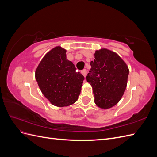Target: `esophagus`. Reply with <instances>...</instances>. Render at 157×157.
Returning a JSON list of instances; mask_svg holds the SVG:
<instances>
[{
    "label": "esophagus",
    "mask_w": 157,
    "mask_h": 157,
    "mask_svg": "<svg viewBox=\"0 0 157 157\" xmlns=\"http://www.w3.org/2000/svg\"><path fill=\"white\" fill-rule=\"evenodd\" d=\"M81 73L84 75V77H86V74H87V70L86 69H84L83 70H82Z\"/></svg>",
    "instance_id": "34e87169"
}]
</instances>
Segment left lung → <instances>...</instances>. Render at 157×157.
<instances>
[{
  "instance_id": "obj_1",
  "label": "left lung",
  "mask_w": 157,
  "mask_h": 157,
  "mask_svg": "<svg viewBox=\"0 0 157 157\" xmlns=\"http://www.w3.org/2000/svg\"><path fill=\"white\" fill-rule=\"evenodd\" d=\"M86 80L93 88L95 103L107 109L121 100L126 88L129 70L121 57L111 50H96Z\"/></svg>"
}]
</instances>
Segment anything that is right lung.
I'll return each mask as SVG.
<instances>
[{
	"label": "right lung",
	"instance_id": "obj_1",
	"mask_svg": "<svg viewBox=\"0 0 157 157\" xmlns=\"http://www.w3.org/2000/svg\"><path fill=\"white\" fill-rule=\"evenodd\" d=\"M76 70L60 46L52 49L41 60L35 78L42 93L54 105L68 106L77 100L84 77Z\"/></svg>",
	"mask_w": 157,
	"mask_h": 157
}]
</instances>
